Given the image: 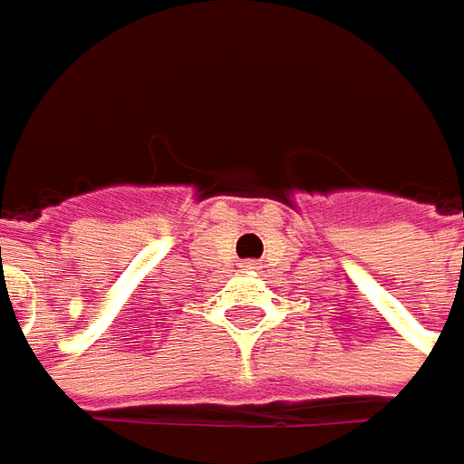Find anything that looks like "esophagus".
Wrapping results in <instances>:
<instances>
[{
  "label": "esophagus",
  "instance_id": "34e87169",
  "mask_svg": "<svg viewBox=\"0 0 464 464\" xmlns=\"http://www.w3.org/2000/svg\"><path fill=\"white\" fill-rule=\"evenodd\" d=\"M246 267H252V270H257L259 262H246Z\"/></svg>",
  "mask_w": 464,
  "mask_h": 464
}]
</instances>
